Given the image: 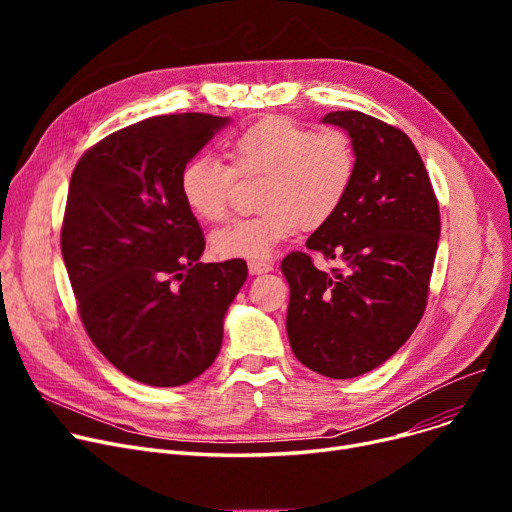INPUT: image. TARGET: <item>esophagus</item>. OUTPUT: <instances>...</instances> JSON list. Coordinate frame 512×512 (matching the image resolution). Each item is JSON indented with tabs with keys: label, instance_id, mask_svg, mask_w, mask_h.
I'll return each instance as SVG.
<instances>
[{
	"label": "esophagus",
	"instance_id": "obj_1",
	"mask_svg": "<svg viewBox=\"0 0 512 512\" xmlns=\"http://www.w3.org/2000/svg\"><path fill=\"white\" fill-rule=\"evenodd\" d=\"M249 274L251 276H259V274H265V272H272L274 265L270 261H249Z\"/></svg>",
	"mask_w": 512,
	"mask_h": 512
}]
</instances>
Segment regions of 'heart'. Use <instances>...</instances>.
Wrapping results in <instances>:
<instances>
[{
  "label": "heart",
  "instance_id": "obj_1",
  "mask_svg": "<svg viewBox=\"0 0 512 512\" xmlns=\"http://www.w3.org/2000/svg\"><path fill=\"white\" fill-rule=\"evenodd\" d=\"M230 166L197 157L180 172V195L195 218H228L236 178H263L251 218L213 232L211 251L222 259L270 257L299 226L313 230L332 220L357 174L355 145L336 128L311 130L288 118H263L228 143Z\"/></svg>",
  "mask_w": 512,
  "mask_h": 512
}]
</instances>
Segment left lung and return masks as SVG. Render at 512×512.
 Instances as JSON below:
<instances>
[{"label":"left lung","mask_w":512,"mask_h":512,"mask_svg":"<svg viewBox=\"0 0 512 512\" xmlns=\"http://www.w3.org/2000/svg\"><path fill=\"white\" fill-rule=\"evenodd\" d=\"M348 130L357 174L342 207L307 249L342 267L321 272L309 253L282 261L290 286L292 353L326 378H357L388 361L421 321L440 238V205L413 141L363 112L324 118Z\"/></svg>","instance_id":"left-lung-1"}]
</instances>
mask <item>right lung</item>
I'll list each match as a JSON object with an SVG mask.
<instances>
[{
    "label": "right lung",
    "instance_id": "obj_1",
    "mask_svg": "<svg viewBox=\"0 0 512 512\" xmlns=\"http://www.w3.org/2000/svg\"><path fill=\"white\" fill-rule=\"evenodd\" d=\"M228 120L153 116L83 153L70 178L62 255L99 353L147 386H182L215 361L247 263H201L205 236L180 172Z\"/></svg>",
    "mask_w": 512,
    "mask_h": 512
}]
</instances>
